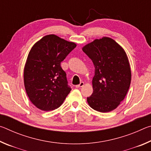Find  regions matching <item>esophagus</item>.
<instances>
[{
	"instance_id": "esophagus-1",
	"label": "esophagus",
	"mask_w": 151,
	"mask_h": 151,
	"mask_svg": "<svg viewBox=\"0 0 151 151\" xmlns=\"http://www.w3.org/2000/svg\"><path fill=\"white\" fill-rule=\"evenodd\" d=\"M84 85H85V83H84V82H81L80 84L78 85H76V88H79V87H82V86H83Z\"/></svg>"
}]
</instances>
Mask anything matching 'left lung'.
Wrapping results in <instances>:
<instances>
[{
  "label": "left lung",
  "mask_w": 151,
  "mask_h": 151,
  "mask_svg": "<svg viewBox=\"0 0 151 151\" xmlns=\"http://www.w3.org/2000/svg\"><path fill=\"white\" fill-rule=\"evenodd\" d=\"M82 50L94 66L93 93L87 97L88 105L101 112L113 111L124 100L131 85V66L126 52L107 37L94 40Z\"/></svg>",
  "instance_id": "8db88e82"
}]
</instances>
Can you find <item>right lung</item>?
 Returning <instances> with one entry per match:
<instances>
[{"mask_svg": "<svg viewBox=\"0 0 151 151\" xmlns=\"http://www.w3.org/2000/svg\"><path fill=\"white\" fill-rule=\"evenodd\" d=\"M76 47L55 35H48L32 46L24 68V85L31 103L40 110L59 107L71 91L60 63Z\"/></svg>", "mask_w": 151, "mask_h": 151, "instance_id": "1", "label": "right lung"}]
</instances>
